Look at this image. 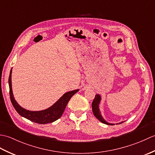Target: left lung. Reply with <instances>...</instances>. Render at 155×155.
<instances>
[{
  "label": "left lung",
  "instance_id": "8db88e82",
  "mask_svg": "<svg viewBox=\"0 0 155 155\" xmlns=\"http://www.w3.org/2000/svg\"><path fill=\"white\" fill-rule=\"evenodd\" d=\"M101 99V96L99 94L95 95V97L93 101V103H92V108H93V114L95 116V117H96L97 119L99 120L101 122H102L103 123L107 124H110V125H113V124H110V123H107V121H105L103 119V118L101 116L99 108H98V105H99ZM123 123V122H122V123Z\"/></svg>",
  "mask_w": 155,
  "mask_h": 155
}]
</instances>
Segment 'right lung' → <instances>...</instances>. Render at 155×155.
<instances>
[{
	"label": "right lung",
	"mask_w": 155,
	"mask_h": 155,
	"mask_svg": "<svg viewBox=\"0 0 155 155\" xmlns=\"http://www.w3.org/2000/svg\"><path fill=\"white\" fill-rule=\"evenodd\" d=\"M11 73L12 69L11 70V72H10L8 84L10 98H11V101L13 107L15 108V110L17 111V113L20 115H21L22 117L27 118V119L34 122V123H37L38 124H47L49 123H52V122L57 120L59 118H61L64 113L68 101H70L71 97L78 91V89H77L66 93L57 103H55L52 107L46 110L41 111L27 110L20 106L16 103L14 97H13L11 84Z\"/></svg>",
	"instance_id": "add662e5"
}]
</instances>
